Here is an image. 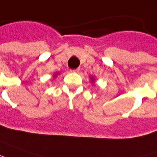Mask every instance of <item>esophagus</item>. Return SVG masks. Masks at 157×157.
Masks as SVG:
<instances>
[{
    "label": "esophagus",
    "instance_id": "1",
    "mask_svg": "<svg viewBox=\"0 0 157 157\" xmlns=\"http://www.w3.org/2000/svg\"><path fill=\"white\" fill-rule=\"evenodd\" d=\"M80 71V69H75V70H71V72H79Z\"/></svg>",
    "mask_w": 157,
    "mask_h": 157
}]
</instances>
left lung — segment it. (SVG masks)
<instances>
[{"label":"left lung","mask_w":157,"mask_h":157,"mask_svg":"<svg viewBox=\"0 0 157 157\" xmlns=\"http://www.w3.org/2000/svg\"><path fill=\"white\" fill-rule=\"evenodd\" d=\"M92 80H93V79H92Z\"/></svg>","instance_id":"obj_1"}]
</instances>
